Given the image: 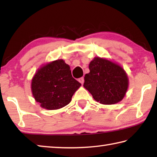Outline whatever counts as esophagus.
Here are the masks:
<instances>
[{"mask_svg": "<svg viewBox=\"0 0 157 157\" xmlns=\"http://www.w3.org/2000/svg\"><path fill=\"white\" fill-rule=\"evenodd\" d=\"M78 82H80L81 84H83L84 82V78H80L78 79Z\"/></svg>", "mask_w": 157, "mask_h": 157, "instance_id": "esophagus-1", "label": "esophagus"}]
</instances>
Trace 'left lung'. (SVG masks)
<instances>
[{
    "label": "left lung",
    "mask_w": 157,
    "mask_h": 157,
    "mask_svg": "<svg viewBox=\"0 0 157 157\" xmlns=\"http://www.w3.org/2000/svg\"><path fill=\"white\" fill-rule=\"evenodd\" d=\"M89 68L90 72L84 76V87L95 101L102 105H114L123 99L129 79L121 66L106 58L95 57Z\"/></svg>",
    "instance_id": "obj_1"
}]
</instances>
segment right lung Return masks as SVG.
I'll return each instance as SVG.
<instances>
[{"label":"right lung","instance_id":"obj_1","mask_svg":"<svg viewBox=\"0 0 157 157\" xmlns=\"http://www.w3.org/2000/svg\"><path fill=\"white\" fill-rule=\"evenodd\" d=\"M80 86L72 77L69 65L63 59H57L37 69L32 79L31 90L41 107L56 110L69 104Z\"/></svg>","mask_w":157,"mask_h":157}]
</instances>
